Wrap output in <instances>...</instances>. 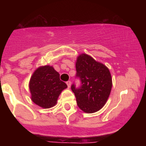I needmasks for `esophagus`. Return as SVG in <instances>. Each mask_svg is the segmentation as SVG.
<instances>
[{"mask_svg":"<svg viewBox=\"0 0 146 146\" xmlns=\"http://www.w3.org/2000/svg\"><path fill=\"white\" fill-rule=\"evenodd\" d=\"M66 84H67L68 88H70V87H71V81H68V82H66Z\"/></svg>","mask_w":146,"mask_h":146,"instance_id":"esophagus-1","label":"esophagus"}]
</instances>
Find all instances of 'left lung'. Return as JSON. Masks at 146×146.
<instances>
[{
	"label": "left lung",
	"mask_w": 146,
	"mask_h": 146,
	"mask_svg": "<svg viewBox=\"0 0 146 146\" xmlns=\"http://www.w3.org/2000/svg\"><path fill=\"white\" fill-rule=\"evenodd\" d=\"M75 66L76 76L82 82L80 88H75L74 84L71 86L77 104L84 113L98 112L106 104L112 89L113 82L109 69L86 53L79 55Z\"/></svg>",
	"instance_id": "8db88e82"
}]
</instances>
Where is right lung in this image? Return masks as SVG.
I'll return each instance as SVG.
<instances>
[{
    "mask_svg": "<svg viewBox=\"0 0 146 146\" xmlns=\"http://www.w3.org/2000/svg\"><path fill=\"white\" fill-rule=\"evenodd\" d=\"M31 100L42 108L56 105L58 99L67 85L60 79V74L50 65L37 68L29 84Z\"/></svg>",
    "mask_w": 146,
    "mask_h": 146,
    "instance_id": "obj_1",
    "label": "right lung"
}]
</instances>
